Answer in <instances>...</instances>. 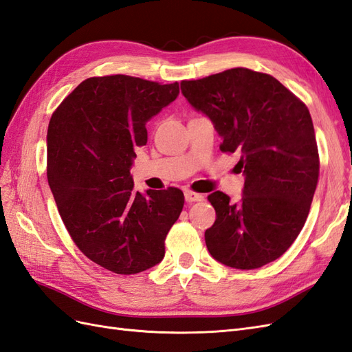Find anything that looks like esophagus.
I'll return each mask as SVG.
<instances>
[{"label": "esophagus", "instance_id": "34e87169", "mask_svg": "<svg viewBox=\"0 0 352 352\" xmlns=\"http://www.w3.org/2000/svg\"><path fill=\"white\" fill-rule=\"evenodd\" d=\"M184 197L187 202H200V200H204L205 196L204 195H199V193H195V192H190V190H186L184 192Z\"/></svg>", "mask_w": 352, "mask_h": 352}]
</instances>
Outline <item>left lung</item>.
I'll use <instances>...</instances> for the list:
<instances>
[{
  "mask_svg": "<svg viewBox=\"0 0 352 352\" xmlns=\"http://www.w3.org/2000/svg\"><path fill=\"white\" fill-rule=\"evenodd\" d=\"M182 93L223 138V152L240 155L243 196L208 200L217 219L205 232L209 254L237 270L282 256L302 230L318 182V150L307 106L276 78L234 67L196 81Z\"/></svg>",
  "mask_w": 352,
  "mask_h": 352,
  "instance_id": "left-lung-1",
  "label": "left lung"
}]
</instances>
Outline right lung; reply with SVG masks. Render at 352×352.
<instances>
[{"instance_id": "1", "label": "right lung", "mask_w": 352, "mask_h": 352, "mask_svg": "<svg viewBox=\"0 0 352 352\" xmlns=\"http://www.w3.org/2000/svg\"><path fill=\"white\" fill-rule=\"evenodd\" d=\"M178 82L88 78L57 107L47 131V178L81 252L116 274H137L165 256V237L184 206L182 190L135 192L134 150L146 124L178 97Z\"/></svg>"}]
</instances>
